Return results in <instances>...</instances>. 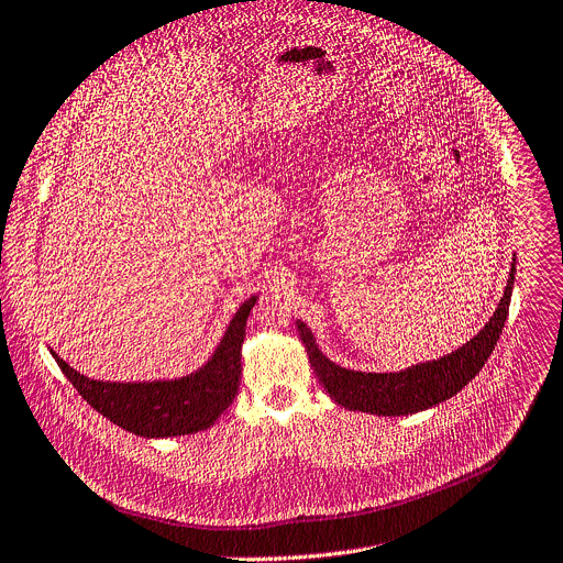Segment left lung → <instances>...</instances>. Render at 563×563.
Listing matches in <instances>:
<instances>
[{
  "label": "left lung",
  "mask_w": 563,
  "mask_h": 563,
  "mask_svg": "<svg viewBox=\"0 0 563 563\" xmlns=\"http://www.w3.org/2000/svg\"><path fill=\"white\" fill-rule=\"evenodd\" d=\"M517 274V261L512 263L505 294L498 302V310L489 323L463 347L442 356L438 362H427L401 373H356L345 371L332 364L328 356L317 347L308 325L296 321L305 350L310 354V362L319 382L332 395V399L350 411H362L373 416H408L424 411L457 390H463L485 366L489 354L503 332L509 298H512Z\"/></svg>",
  "instance_id": "obj_1"
}]
</instances>
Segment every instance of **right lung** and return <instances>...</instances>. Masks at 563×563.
<instances>
[{
  "instance_id": "obj_1",
  "label": "right lung",
  "mask_w": 563,
  "mask_h": 563,
  "mask_svg": "<svg viewBox=\"0 0 563 563\" xmlns=\"http://www.w3.org/2000/svg\"><path fill=\"white\" fill-rule=\"evenodd\" d=\"M253 302L255 296L240 305L213 360L184 379L152 384H110L82 377L69 368L56 352L54 360L80 393V397L117 427L143 438L197 433L209 429L238 395L242 371L240 350L244 341L246 317Z\"/></svg>"
}]
</instances>
